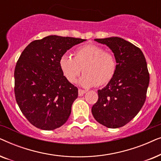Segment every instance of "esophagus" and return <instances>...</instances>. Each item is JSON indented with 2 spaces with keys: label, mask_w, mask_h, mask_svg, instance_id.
I'll use <instances>...</instances> for the list:
<instances>
[{
  "label": "esophagus",
  "mask_w": 161,
  "mask_h": 161,
  "mask_svg": "<svg viewBox=\"0 0 161 161\" xmlns=\"http://www.w3.org/2000/svg\"><path fill=\"white\" fill-rule=\"evenodd\" d=\"M86 92L85 90H83V89H78V95L79 96H83V94H84L85 93H86Z\"/></svg>",
  "instance_id": "34e87169"
}]
</instances>
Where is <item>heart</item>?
Segmentation results:
<instances>
[{"label": "heart", "mask_w": 161, "mask_h": 161, "mask_svg": "<svg viewBox=\"0 0 161 161\" xmlns=\"http://www.w3.org/2000/svg\"><path fill=\"white\" fill-rule=\"evenodd\" d=\"M73 56L64 55L59 61L61 72L70 83L75 82L83 70L84 74L80 79L83 86H103L112 80L117 71L116 57L100 46L92 44L81 46Z\"/></svg>", "instance_id": "obj_1"}]
</instances>
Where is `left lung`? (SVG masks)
Listing matches in <instances>:
<instances>
[{"mask_svg": "<svg viewBox=\"0 0 161 161\" xmlns=\"http://www.w3.org/2000/svg\"><path fill=\"white\" fill-rule=\"evenodd\" d=\"M95 41L111 48L118 67L112 80L98 90L92 112L100 124L118 128L130 122L144 104L149 83L147 61L140 48L119 37Z\"/></svg>", "mask_w": 161, "mask_h": 161, "instance_id": "left-lung-1", "label": "left lung"}]
</instances>
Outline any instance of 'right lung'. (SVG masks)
Instances as JSON below:
<instances>
[{"label":"right lung","mask_w":161,"mask_h":161,"mask_svg":"<svg viewBox=\"0 0 161 161\" xmlns=\"http://www.w3.org/2000/svg\"><path fill=\"white\" fill-rule=\"evenodd\" d=\"M86 39L56 35L31 42L14 69V94L20 111L37 128L53 130L67 122L78 89L61 72L59 61Z\"/></svg>","instance_id":"right-lung-1"}]
</instances>
